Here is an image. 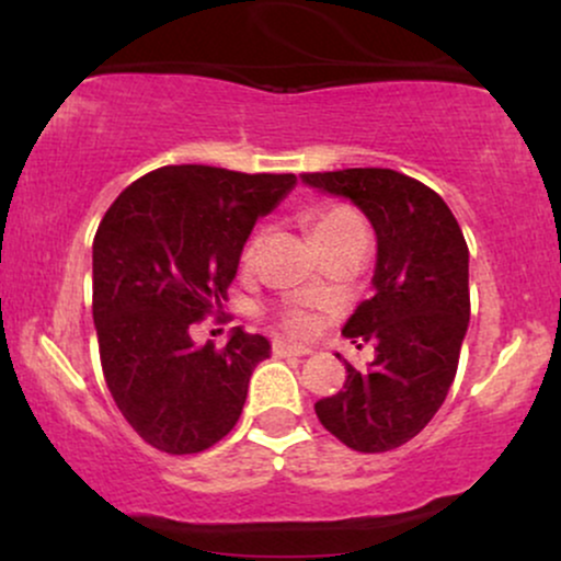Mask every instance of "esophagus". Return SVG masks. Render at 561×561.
Masks as SVG:
<instances>
[{
    "mask_svg": "<svg viewBox=\"0 0 561 561\" xmlns=\"http://www.w3.org/2000/svg\"><path fill=\"white\" fill-rule=\"evenodd\" d=\"M311 347L308 345H293V343H274V356H295V358H302V356H311Z\"/></svg>",
    "mask_w": 561,
    "mask_h": 561,
    "instance_id": "obj_1",
    "label": "esophagus"
}]
</instances>
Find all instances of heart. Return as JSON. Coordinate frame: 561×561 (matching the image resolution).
<instances>
[{
    "mask_svg": "<svg viewBox=\"0 0 561 561\" xmlns=\"http://www.w3.org/2000/svg\"><path fill=\"white\" fill-rule=\"evenodd\" d=\"M311 229H313V237H317V242H324V240H332V237L347 234V231H364V224L351 208H340V205H334V208H324L313 216ZM255 244H259V240H253L248 244V250H244V261L253 259ZM282 321H285V327L289 332L308 334L313 330L311 313L300 311V308H287Z\"/></svg>",
    "mask_w": 561,
    "mask_h": 561,
    "instance_id": "obj_1",
    "label": "heart"
}]
</instances>
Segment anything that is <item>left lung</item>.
<instances>
[{"instance_id":"obj_1","label":"left lung","mask_w":561,"mask_h":561,"mask_svg":"<svg viewBox=\"0 0 561 561\" xmlns=\"http://www.w3.org/2000/svg\"><path fill=\"white\" fill-rule=\"evenodd\" d=\"M313 190L351 199L377 234L375 295L345 321L375 362L345 364L337 396L317 416L347 448L392 450L420 435L446 401L469 324V250L437 192L390 169L302 173Z\"/></svg>"}]
</instances>
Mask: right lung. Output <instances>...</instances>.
<instances>
[{
  "instance_id": "add662e5",
  "label": "right lung",
  "mask_w": 561,
  "mask_h": 561,
  "mask_svg": "<svg viewBox=\"0 0 561 561\" xmlns=\"http://www.w3.org/2000/svg\"><path fill=\"white\" fill-rule=\"evenodd\" d=\"M295 173L165 165L128 184L92 244V313L102 375L137 435L165 454H199L231 433L250 375L272 345L231 330L227 347L192 340L221 311L261 216Z\"/></svg>"
}]
</instances>
